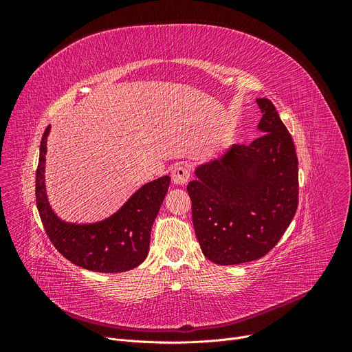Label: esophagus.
Wrapping results in <instances>:
<instances>
[{"instance_id":"esophagus-1","label":"esophagus","mask_w":352,"mask_h":352,"mask_svg":"<svg viewBox=\"0 0 352 352\" xmlns=\"http://www.w3.org/2000/svg\"><path fill=\"white\" fill-rule=\"evenodd\" d=\"M172 179H173V184L182 186L188 182L189 179V170L188 167L182 166V164H177L173 170H172Z\"/></svg>"}]
</instances>
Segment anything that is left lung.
Segmentation results:
<instances>
[{
  "label": "left lung",
  "mask_w": 352,
  "mask_h": 352,
  "mask_svg": "<svg viewBox=\"0 0 352 352\" xmlns=\"http://www.w3.org/2000/svg\"><path fill=\"white\" fill-rule=\"evenodd\" d=\"M263 132L195 168L188 184L201 251L220 265L264 257L298 207V158L291 133L267 98H258Z\"/></svg>",
  "instance_id": "obj_1"
}]
</instances>
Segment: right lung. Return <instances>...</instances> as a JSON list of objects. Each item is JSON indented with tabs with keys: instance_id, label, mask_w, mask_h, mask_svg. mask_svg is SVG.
Listing matches in <instances>:
<instances>
[{
	"instance_id": "add662e5",
	"label": "right lung",
	"mask_w": 352,
	"mask_h": 352,
	"mask_svg": "<svg viewBox=\"0 0 352 352\" xmlns=\"http://www.w3.org/2000/svg\"><path fill=\"white\" fill-rule=\"evenodd\" d=\"M51 126L42 136L36 168V207L47 235L60 254L82 269L122 273L135 269L148 255L151 229L168 190L170 176L151 180L107 219L72 223L57 216L47 195L45 155Z\"/></svg>"
}]
</instances>
